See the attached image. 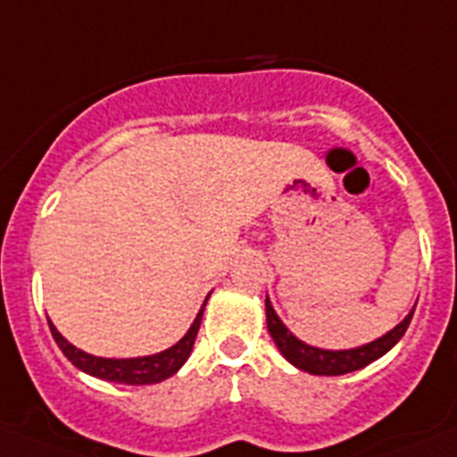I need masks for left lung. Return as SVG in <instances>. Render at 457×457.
<instances>
[{
  "mask_svg": "<svg viewBox=\"0 0 457 457\" xmlns=\"http://www.w3.org/2000/svg\"><path fill=\"white\" fill-rule=\"evenodd\" d=\"M267 328L271 333L273 343H276L278 352L285 356V359L296 366L299 370L311 372V375H345V372H354L366 368L368 363L377 361L379 356H384L391 347H395L400 338L404 336L407 327L411 322V315H414V308L407 312L403 322L395 324L391 331H386L382 338L372 340V343L359 345V347H349V349H322V347H312V345L303 343L289 331L283 324V320L276 315L273 311L271 301L267 296Z\"/></svg>",
  "mask_w": 457,
  "mask_h": 457,
  "instance_id": "left-lung-1",
  "label": "left lung"
}]
</instances>
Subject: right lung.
<instances>
[{
  "label": "right lung",
  "instance_id": "add662e5",
  "mask_svg": "<svg viewBox=\"0 0 457 457\" xmlns=\"http://www.w3.org/2000/svg\"><path fill=\"white\" fill-rule=\"evenodd\" d=\"M206 299H209V296H206ZM206 299L204 303H202L200 312H197L195 322L190 324V328L186 331V336L179 343L172 345V347L168 349H162L158 354L135 356V359H105V356L87 354V352H82V349H78L75 345H71L69 340L63 338L50 320H47V324H50L54 343L59 345L63 356H66L78 370L87 372V375L91 377H98V379H105V382L142 386V384H158L162 382V379H168L174 372H179V368L188 361L190 352H193V345H195L197 331H200L202 312H204Z\"/></svg>",
  "mask_w": 457,
  "mask_h": 457
}]
</instances>
